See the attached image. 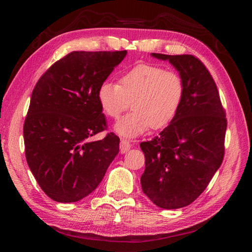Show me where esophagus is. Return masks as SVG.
<instances>
[{
    "label": "esophagus",
    "instance_id": "esophagus-1",
    "mask_svg": "<svg viewBox=\"0 0 252 252\" xmlns=\"http://www.w3.org/2000/svg\"><path fill=\"white\" fill-rule=\"evenodd\" d=\"M131 149V144L126 140H121L120 142V151L121 153H126Z\"/></svg>",
    "mask_w": 252,
    "mask_h": 252
}]
</instances>
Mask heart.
<instances>
[{
  "mask_svg": "<svg viewBox=\"0 0 252 252\" xmlns=\"http://www.w3.org/2000/svg\"><path fill=\"white\" fill-rule=\"evenodd\" d=\"M183 82L180 75L150 64H140L122 75L120 84L104 81L97 90V100L109 117L117 119L129 108V114L114 129L126 138H134L149 127L168 126L181 104Z\"/></svg>",
  "mask_w": 252,
  "mask_h": 252,
  "instance_id": "1",
  "label": "heart"
}]
</instances>
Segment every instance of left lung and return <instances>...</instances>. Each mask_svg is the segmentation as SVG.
<instances>
[{"label":"left lung","mask_w":252,"mask_h":252,"mask_svg":"<svg viewBox=\"0 0 252 252\" xmlns=\"http://www.w3.org/2000/svg\"><path fill=\"white\" fill-rule=\"evenodd\" d=\"M169 61L182 79L183 97L160 134L140 144L146 157L143 193L162 209L189 206L203 192L224 155L227 119L217 85L193 55L151 53Z\"/></svg>","instance_id":"8db88e82"}]
</instances>
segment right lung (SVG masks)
<instances>
[{
  "label": "right lung",
  "mask_w": 252,
  "mask_h": 252,
  "mask_svg": "<svg viewBox=\"0 0 252 252\" xmlns=\"http://www.w3.org/2000/svg\"><path fill=\"white\" fill-rule=\"evenodd\" d=\"M126 51H74L50 67L34 88L23 135L30 170L44 193L58 202L90 194L119 153L120 139L105 129L97 90Z\"/></svg>",
  "instance_id": "add662e5"
}]
</instances>
